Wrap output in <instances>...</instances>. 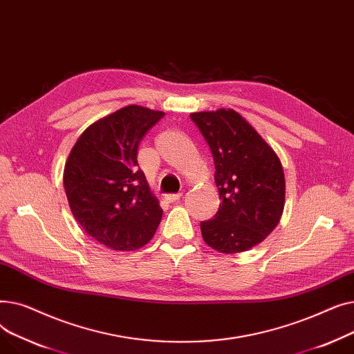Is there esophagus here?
I'll list each match as a JSON object with an SVG mask.
<instances>
[{
    "label": "esophagus",
    "instance_id": "esophagus-1",
    "mask_svg": "<svg viewBox=\"0 0 354 354\" xmlns=\"http://www.w3.org/2000/svg\"><path fill=\"white\" fill-rule=\"evenodd\" d=\"M182 196H183L182 194H167V195H165V199H166L167 202H176V201H179Z\"/></svg>",
    "mask_w": 354,
    "mask_h": 354
}]
</instances>
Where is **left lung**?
Instances as JSON below:
<instances>
[{
    "mask_svg": "<svg viewBox=\"0 0 354 354\" xmlns=\"http://www.w3.org/2000/svg\"><path fill=\"white\" fill-rule=\"evenodd\" d=\"M205 138L215 165L219 208L201 222L205 243L225 254L259 244L284 209L286 180L280 159L236 111L219 109L191 115Z\"/></svg>",
    "mask_w": 354,
    "mask_h": 354,
    "instance_id": "1",
    "label": "left lung"
}]
</instances>
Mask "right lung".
Segmentation results:
<instances>
[{
    "label": "right lung",
    "mask_w": 354,
    "mask_h": 354,
    "mask_svg": "<svg viewBox=\"0 0 354 354\" xmlns=\"http://www.w3.org/2000/svg\"><path fill=\"white\" fill-rule=\"evenodd\" d=\"M163 115L126 106L88 126L67 159L70 209L86 234L110 250L143 247L162 219L163 211L139 167L138 147Z\"/></svg>",
    "instance_id": "right-lung-1"
}]
</instances>
